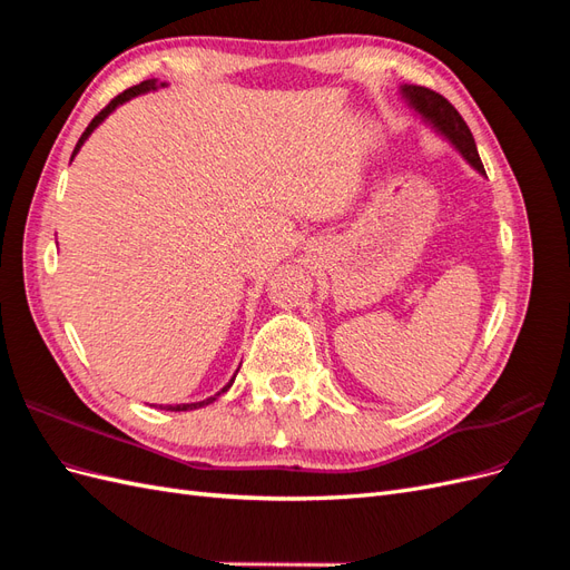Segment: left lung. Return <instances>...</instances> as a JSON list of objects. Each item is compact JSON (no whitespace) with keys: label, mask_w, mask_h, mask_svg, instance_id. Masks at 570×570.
I'll return each instance as SVG.
<instances>
[{"label":"left lung","mask_w":570,"mask_h":570,"mask_svg":"<svg viewBox=\"0 0 570 570\" xmlns=\"http://www.w3.org/2000/svg\"><path fill=\"white\" fill-rule=\"evenodd\" d=\"M402 92L406 95L411 105L430 120V124L450 137L454 147L463 154L465 161H469L475 170H480V174H485V166H482V161L478 157L473 135H471L469 126H465L461 114L450 105V101L433 90L421 88V85H404Z\"/></svg>","instance_id":"left-lung-1"}]
</instances>
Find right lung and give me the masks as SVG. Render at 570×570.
<instances>
[{"label":"right lung","mask_w":570,"mask_h":570,"mask_svg":"<svg viewBox=\"0 0 570 570\" xmlns=\"http://www.w3.org/2000/svg\"><path fill=\"white\" fill-rule=\"evenodd\" d=\"M154 85H157V80H145V82H140V85H132V88H128V90H124V92H120V95H116L111 101H109V105L105 107V109H101L92 120H90V126L88 128H85V132L80 135V140H78V145H76V149H73V154L80 149V145L85 142V140H88V135L101 124V120H105L118 105H124V101H128L130 97H135V95H140V92H147V90H154ZM73 159V157H71ZM233 385V381L226 385V387H223V392H226L228 387ZM216 400V396H209V400H204V402H197V404H161V409H166V411H189V409H197V406H204V404H209V402H214Z\"/></svg>","instance_id":"right-lung-1"}]
</instances>
